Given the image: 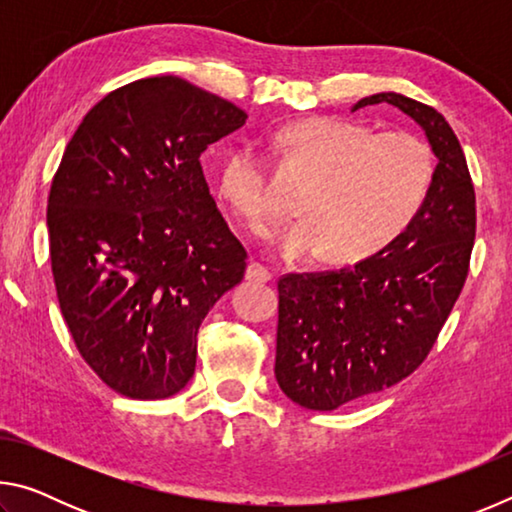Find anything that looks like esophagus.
<instances>
[{"mask_svg": "<svg viewBox=\"0 0 512 512\" xmlns=\"http://www.w3.org/2000/svg\"><path fill=\"white\" fill-rule=\"evenodd\" d=\"M246 277H248L250 282H271L273 273L268 271V268H266L264 264H259V262H250V264H248V268H246Z\"/></svg>", "mask_w": 512, "mask_h": 512, "instance_id": "obj_1", "label": "esophagus"}]
</instances>
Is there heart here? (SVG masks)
<instances>
[{"label":"heart","instance_id":"b5f03b06","mask_svg":"<svg viewBox=\"0 0 512 512\" xmlns=\"http://www.w3.org/2000/svg\"><path fill=\"white\" fill-rule=\"evenodd\" d=\"M277 146L309 185L298 198L300 223L275 239L287 259L323 250L332 264L379 253L420 214L436 178V155L422 137L377 133L343 117H311L277 133ZM219 189L253 230L277 221L266 164L253 146L225 158Z\"/></svg>","mask_w":512,"mask_h":512}]
</instances>
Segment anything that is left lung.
I'll use <instances>...</instances> for the list:
<instances>
[{"instance_id": "left-lung-1", "label": "left lung", "mask_w": 512, "mask_h": 512, "mask_svg": "<svg viewBox=\"0 0 512 512\" xmlns=\"http://www.w3.org/2000/svg\"><path fill=\"white\" fill-rule=\"evenodd\" d=\"M391 103L424 128L436 178L420 214L391 246L339 271L277 280V384L300 406L334 411L409 377L427 359L461 296L476 235V196L452 126L436 108L395 92Z\"/></svg>"}]
</instances>
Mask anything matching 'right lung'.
Segmentation results:
<instances>
[{"label":"right lung","instance_id":"1","mask_svg":"<svg viewBox=\"0 0 512 512\" xmlns=\"http://www.w3.org/2000/svg\"><path fill=\"white\" fill-rule=\"evenodd\" d=\"M246 119L178 76H151L106 94L67 144L47 205L51 273L76 350L119 395L183 391L198 327L244 280L248 253L201 153Z\"/></svg>","mask_w":512,"mask_h":512}]
</instances>
